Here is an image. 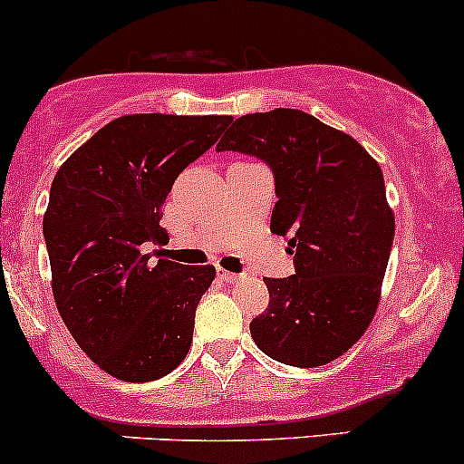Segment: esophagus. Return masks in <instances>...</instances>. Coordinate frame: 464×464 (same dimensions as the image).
I'll return each instance as SVG.
<instances>
[{"mask_svg":"<svg viewBox=\"0 0 464 464\" xmlns=\"http://www.w3.org/2000/svg\"><path fill=\"white\" fill-rule=\"evenodd\" d=\"M217 276L221 281H226V284H237V281H241V275H237V272H230V270H223V267H217Z\"/></svg>","mask_w":464,"mask_h":464,"instance_id":"obj_1","label":"esophagus"}]
</instances>
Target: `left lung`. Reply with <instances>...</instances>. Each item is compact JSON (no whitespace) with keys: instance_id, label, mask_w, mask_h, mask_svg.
<instances>
[{"instance_id":"8db88e82","label":"left lung","mask_w":464,"mask_h":464,"mask_svg":"<svg viewBox=\"0 0 464 464\" xmlns=\"http://www.w3.org/2000/svg\"><path fill=\"white\" fill-rule=\"evenodd\" d=\"M264 160L275 176L270 230L288 238L295 275L267 279L270 304L250 322L256 346L281 364H328L373 319L393 246L384 176L348 133L299 109L237 118L217 145Z\"/></svg>"}]
</instances>
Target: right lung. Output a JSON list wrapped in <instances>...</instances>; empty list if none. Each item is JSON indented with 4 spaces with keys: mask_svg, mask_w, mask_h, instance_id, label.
Listing matches in <instances>:
<instances>
[{
    "mask_svg": "<svg viewBox=\"0 0 464 464\" xmlns=\"http://www.w3.org/2000/svg\"><path fill=\"white\" fill-rule=\"evenodd\" d=\"M230 116H122L91 136L55 174L44 214L53 297L78 346L109 375L151 382L188 355L194 314L214 266L159 259L162 203Z\"/></svg>",
    "mask_w": 464,
    "mask_h": 464,
    "instance_id": "obj_1",
    "label": "right lung"
}]
</instances>
